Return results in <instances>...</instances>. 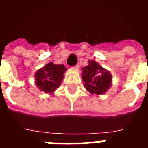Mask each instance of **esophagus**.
I'll return each instance as SVG.
<instances>
[{"instance_id": "obj_1", "label": "esophagus", "mask_w": 148, "mask_h": 148, "mask_svg": "<svg viewBox=\"0 0 148 148\" xmlns=\"http://www.w3.org/2000/svg\"><path fill=\"white\" fill-rule=\"evenodd\" d=\"M79 67H80V66H79L78 64H77V65H75V66H74L73 68H74V69H75V70H78V69H79Z\"/></svg>"}]
</instances>
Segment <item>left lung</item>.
<instances>
[{
  "label": "left lung",
  "instance_id": "left-lung-1",
  "mask_svg": "<svg viewBox=\"0 0 148 148\" xmlns=\"http://www.w3.org/2000/svg\"><path fill=\"white\" fill-rule=\"evenodd\" d=\"M89 63L82 68V80L85 82V87L91 93H106L111 85V74L96 62L90 61Z\"/></svg>",
  "mask_w": 148,
  "mask_h": 148
}]
</instances>
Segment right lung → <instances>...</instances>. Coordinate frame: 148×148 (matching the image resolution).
I'll use <instances>...</instances> for the list:
<instances>
[{"mask_svg": "<svg viewBox=\"0 0 148 148\" xmlns=\"http://www.w3.org/2000/svg\"><path fill=\"white\" fill-rule=\"evenodd\" d=\"M66 71V68L63 64L55 65L50 62L36 73V86L47 93L54 92L60 86Z\"/></svg>", "mask_w": 148, "mask_h": 148, "instance_id": "obj_1", "label": "right lung"}]
</instances>
